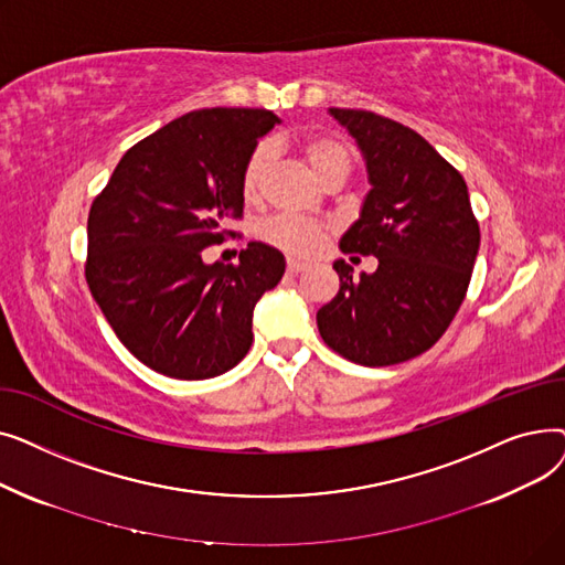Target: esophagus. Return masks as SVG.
<instances>
[{"mask_svg": "<svg viewBox=\"0 0 565 565\" xmlns=\"http://www.w3.org/2000/svg\"><path fill=\"white\" fill-rule=\"evenodd\" d=\"M307 263L305 260H298V258H288V273L290 275H298V273H305L307 270Z\"/></svg>", "mask_w": 565, "mask_h": 565, "instance_id": "esophagus-1", "label": "esophagus"}]
</instances>
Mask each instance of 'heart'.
<instances>
[{
	"mask_svg": "<svg viewBox=\"0 0 565 565\" xmlns=\"http://www.w3.org/2000/svg\"><path fill=\"white\" fill-rule=\"evenodd\" d=\"M302 153L322 183H330L334 178H345L352 169L350 146L343 139L332 135L311 137L302 146ZM273 162H275V151L270 143H258L252 151V156L247 158L243 169V181H241L243 199L247 203H256L263 196V190L267 181H270ZM324 231H328V226L320 222L279 215L263 226V237L267 243L281 247L284 252L309 256L320 247Z\"/></svg>",
	"mask_w": 565,
	"mask_h": 565,
	"instance_id": "b5f03b06",
	"label": "heart"
}]
</instances>
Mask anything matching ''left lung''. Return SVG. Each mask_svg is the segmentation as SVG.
Instances as JSON below:
<instances>
[{
    "label": "left lung",
    "instance_id": "obj_1",
    "mask_svg": "<svg viewBox=\"0 0 565 565\" xmlns=\"http://www.w3.org/2000/svg\"><path fill=\"white\" fill-rule=\"evenodd\" d=\"M358 141L371 190L343 254L375 256L377 270L352 279L339 258V292L318 309V332L341 358L392 366L433 348L458 313L481 233L465 178L412 128L362 109L330 107Z\"/></svg>",
    "mask_w": 565,
    "mask_h": 565
}]
</instances>
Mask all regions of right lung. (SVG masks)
<instances>
[{"label": "right lung", "mask_w": 565, "mask_h": 565, "mask_svg": "<svg viewBox=\"0 0 565 565\" xmlns=\"http://www.w3.org/2000/svg\"><path fill=\"white\" fill-rule=\"evenodd\" d=\"M279 124L267 109H196L148 135L116 164L88 213L86 284L135 358L167 377L231 371L252 348L254 307L286 270L249 243L237 265L205 263L241 217L243 169Z\"/></svg>", "instance_id": "add662e5"}]
</instances>
